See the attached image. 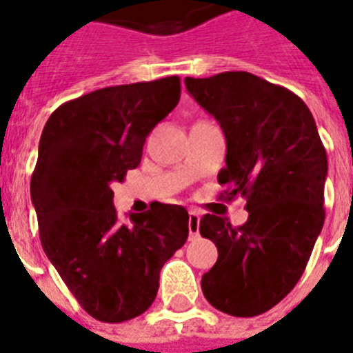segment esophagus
Wrapping results in <instances>:
<instances>
[{
    "label": "esophagus",
    "instance_id": "1",
    "mask_svg": "<svg viewBox=\"0 0 353 353\" xmlns=\"http://www.w3.org/2000/svg\"><path fill=\"white\" fill-rule=\"evenodd\" d=\"M188 228H190V239H196V236H199V228H200V213L196 210H190Z\"/></svg>",
    "mask_w": 353,
    "mask_h": 353
}]
</instances>
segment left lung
<instances>
[{"instance_id": "left-lung-1", "label": "left lung", "mask_w": 353, "mask_h": 353, "mask_svg": "<svg viewBox=\"0 0 353 353\" xmlns=\"http://www.w3.org/2000/svg\"><path fill=\"white\" fill-rule=\"evenodd\" d=\"M184 81L224 131L222 196H244L248 211L242 225L210 213L200 219V235L219 250L202 293L224 314L255 317L281 303L306 270L324 224L326 149L306 103L286 87L244 70Z\"/></svg>"}]
</instances>
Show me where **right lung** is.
<instances>
[{"instance_id": "obj_1", "label": "right lung", "mask_w": 353, "mask_h": 353, "mask_svg": "<svg viewBox=\"0 0 353 353\" xmlns=\"http://www.w3.org/2000/svg\"><path fill=\"white\" fill-rule=\"evenodd\" d=\"M180 100V78L98 89L65 101L45 123L30 179L39 241L61 281L101 323L142 315L160 270L184 246L190 215L153 202L120 222L112 184L142 160L145 137Z\"/></svg>"}]
</instances>
